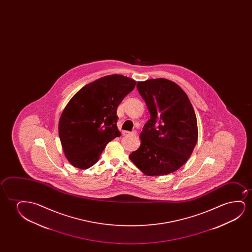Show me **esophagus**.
I'll list each match as a JSON object with an SVG mask.
<instances>
[{"mask_svg":"<svg viewBox=\"0 0 252 252\" xmlns=\"http://www.w3.org/2000/svg\"><path fill=\"white\" fill-rule=\"evenodd\" d=\"M136 134H137V131H123V135H124V136H127V135H136Z\"/></svg>","mask_w":252,"mask_h":252,"instance_id":"esophagus-1","label":"esophagus"}]
</instances>
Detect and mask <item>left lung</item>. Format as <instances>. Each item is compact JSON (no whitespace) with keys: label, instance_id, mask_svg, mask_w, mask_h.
<instances>
[{"label":"left lung","instance_id":"8db88e82","mask_svg":"<svg viewBox=\"0 0 252 252\" xmlns=\"http://www.w3.org/2000/svg\"><path fill=\"white\" fill-rule=\"evenodd\" d=\"M137 89L151 119L140 133L141 144L129 158L146 176H164L180 169L198 139L196 115L182 88L164 78L138 82Z\"/></svg>","mask_w":252,"mask_h":252}]
</instances>
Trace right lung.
Listing matches in <instances>:
<instances>
[{
  "label": "right lung",
  "mask_w": 252,
  "mask_h": 252,
  "mask_svg": "<svg viewBox=\"0 0 252 252\" xmlns=\"http://www.w3.org/2000/svg\"><path fill=\"white\" fill-rule=\"evenodd\" d=\"M135 85L127 76H103L83 87L66 105L59 119V138L74 167H92L107 143L121 136L116 111Z\"/></svg>",
  "instance_id": "right-lung-1"
}]
</instances>
